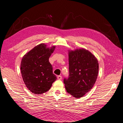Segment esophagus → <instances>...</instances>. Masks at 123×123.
<instances>
[{"label":"esophagus","mask_w":123,"mask_h":123,"mask_svg":"<svg viewBox=\"0 0 123 123\" xmlns=\"http://www.w3.org/2000/svg\"><path fill=\"white\" fill-rule=\"evenodd\" d=\"M57 78V79H59V80H61L62 79V76H61V75H58Z\"/></svg>","instance_id":"1"}]
</instances>
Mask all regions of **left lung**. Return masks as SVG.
Instances as JSON below:
<instances>
[{
  "label": "left lung",
  "mask_w": 123,
  "mask_h": 123,
  "mask_svg": "<svg viewBox=\"0 0 123 123\" xmlns=\"http://www.w3.org/2000/svg\"><path fill=\"white\" fill-rule=\"evenodd\" d=\"M69 77L64 79L68 93L79 98L89 92L97 78L99 64L96 57L85 49L69 50Z\"/></svg>",
  "instance_id": "1"
}]
</instances>
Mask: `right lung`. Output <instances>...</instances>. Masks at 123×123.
Masks as SVG:
<instances>
[{
  "label": "right lung",
  "mask_w": 123,
  "mask_h": 123,
  "mask_svg": "<svg viewBox=\"0 0 123 123\" xmlns=\"http://www.w3.org/2000/svg\"><path fill=\"white\" fill-rule=\"evenodd\" d=\"M55 48V46L49 48L45 44L41 43L23 57L20 63L22 76L28 89L34 94L46 92L56 80L49 61Z\"/></svg>",
  "instance_id": "right-lung-1"
}]
</instances>
